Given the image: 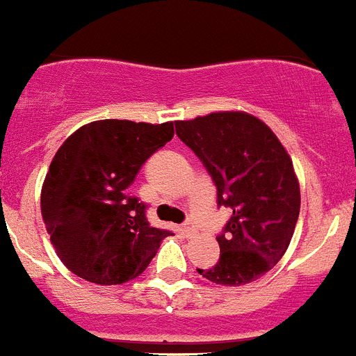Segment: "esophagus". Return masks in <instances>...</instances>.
<instances>
[{
  "instance_id": "obj_1",
  "label": "esophagus",
  "mask_w": 356,
  "mask_h": 356,
  "mask_svg": "<svg viewBox=\"0 0 356 356\" xmlns=\"http://www.w3.org/2000/svg\"><path fill=\"white\" fill-rule=\"evenodd\" d=\"M181 234H184V237L191 238L193 235H196V228H194V225L191 221L185 222L184 226H181Z\"/></svg>"
}]
</instances>
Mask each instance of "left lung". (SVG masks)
<instances>
[{"label":"left lung","instance_id":"1","mask_svg":"<svg viewBox=\"0 0 356 356\" xmlns=\"http://www.w3.org/2000/svg\"><path fill=\"white\" fill-rule=\"evenodd\" d=\"M176 135L203 162L217 205L232 210L217 235L219 262L200 275L217 285H246L287 251L300 216V184L275 131L246 112H212L176 122Z\"/></svg>","mask_w":356,"mask_h":356}]
</instances>
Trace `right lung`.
Returning a JSON list of instances; mask_svg holds the SVG:
<instances>
[{
	"label": "right lung",
	"instance_id": "obj_1",
	"mask_svg": "<svg viewBox=\"0 0 356 356\" xmlns=\"http://www.w3.org/2000/svg\"><path fill=\"white\" fill-rule=\"evenodd\" d=\"M175 135V122L103 119L64 140L49 163L40 212L64 266L97 285H119L149 266L171 232L153 228L130 196L143 163Z\"/></svg>",
	"mask_w": 356,
	"mask_h": 356
}]
</instances>
